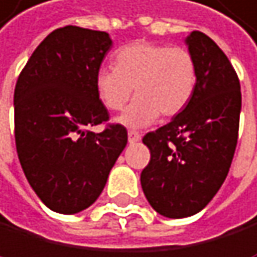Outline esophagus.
<instances>
[{
	"instance_id": "esophagus-1",
	"label": "esophagus",
	"mask_w": 257,
	"mask_h": 257,
	"mask_svg": "<svg viewBox=\"0 0 257 257\" xmlns=\"http://www.w3.org/2000/svg\"><path fill=\"white\" fill-rule=\"evenodd\" d=\"M127 141H130V144H136L141 141V134L138 131H130L127 133Z\"/></svg>"
}]
</instances>
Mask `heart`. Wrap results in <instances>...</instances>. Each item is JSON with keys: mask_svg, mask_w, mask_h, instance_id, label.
I'll list each match as a JSON object with an SVG mask.
<instances>
[{"mask_svg": "<svg viewBox=\"0 0 257 257\" xmlns=\"http://www.w3.org/2000/svg\"><path fill=\"white\" fill-rule=\"evenodd\" d=\"M197 86V64L185 48L136 41L116 52L115 67L96 73V91L111 111L123 110L138 96L118 123L131 130L146 127L157 118L179 115L190 102Z\"/></svg>", "mask_w": 257, "mask_h": 257, "instance_id": "heart-1", "label": "heart"}]
</instances>
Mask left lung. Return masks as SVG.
I'll return each mask as SVG.
<instances>
[{
	"instance_id": "left-lung-1",
	"label": "left lung",
	"mask_w": 257,
	"mask_h": 257,
	"mask_svg": "<svg viewBox=\"0 0 257 257\" xmlns=\"http://www.w3.org/2000/svg\"><path fill=\"white\" fill-rule=\"evenodd\" d=\"M197 86L179 115L144 136L150 161L141 185L150 206L171 219L200 213L224 184L238 139L240 81L217 44L201 32L185 38Z\"/></svg>"
}]
</instances>
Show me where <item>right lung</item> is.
<instances>
[{
	"label": "right lung",
	"mask_w": 257,
	"mask_h": 257,
	"mask_svg": "<svg viewBox=\"0 0 257 257\" xmlns=\"http://www.w3.org/2000/svg\"><path fill=\"white\" fill-rule=\"evenodd\" d=\"M110 35L68 25L49 33L28 59L14 91L16 147L38 198L60 214L89 208L127 144L126 127L110 124L96 73Z\"/></svg>",
	"instance_id": "1"
}]
</instances>
